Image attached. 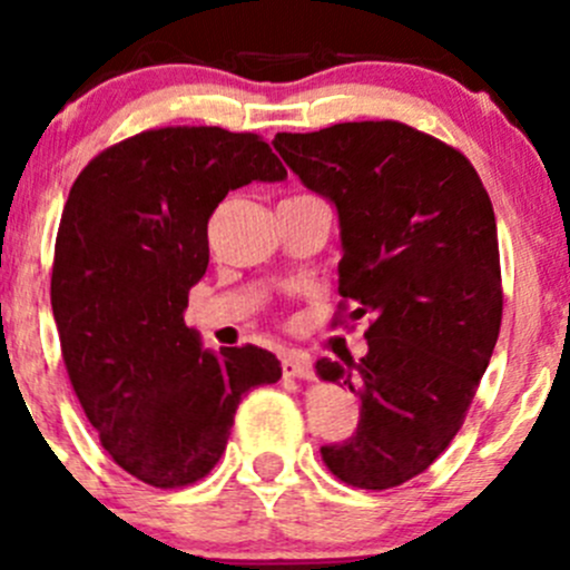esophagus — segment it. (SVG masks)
Returning a JSON list of instances; mask_svg holds the SVG:
<instances>
[{"mask_svg":"<svg viewBox=\"0 0 570 570\" xmlns=\"http://www.w3.org/2000/svg\"><path fill=\"white\" fill-rule=\"evenodd\" d=\"M281 366H284L286 377H301V381H308L314 375V366L308 361L306 353H297V350H289V353L281 355Z\"/></svg>","mask_w":570,"mask_h":570,"instance_id":"1","label":"esophagus"}]
</instances>
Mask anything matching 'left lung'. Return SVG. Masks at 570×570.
<instances>
[{"instance_id": "left-lung-1", "label": "left lung", "mask_w": 570, "mask_h": 570, "mask_svg": "<svg viewBox=\"0 0 570 570\" xmlns=\"http://www.w3.org/2000/svg\"><path fill=\"white\" fill-rule=\"evenodd\" d=\"M273 146L336 206L338 308L370 317L358 364L317 361L322 381L361 400L355 433L322 446V461L347 485L386 491L450 446L497 347L502 269L491 198L458 148L400 120L281 131Z\"/></svg>"}]
</instances>
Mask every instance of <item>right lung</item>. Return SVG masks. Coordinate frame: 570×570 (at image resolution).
I'll return each mask as SVG.
<instances>
[{"mask_svg": "<svg viewBox=\"0 0 570 570\" xmlns=\"http://www.w3.org/2000/svg\"><path fill=\"white\" fill-rule=\"evenodd\" d=\"M284 178L258 135L165 126L109 146L68 193L51 267L62 361L101 446L146 485L209 474L239 400L281 377L269 350L200 347L184 308L209 264L217 204Z\"/></svg>", "mask_w": 570, "mask_h": 570, "instance_id": "obj_1", "label": "right lung"}]
</instances>
